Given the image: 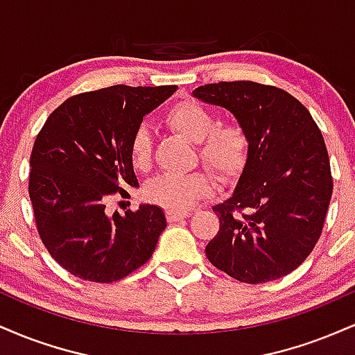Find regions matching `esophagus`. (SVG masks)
I'll return each instance as SVG.
<instances>
[{
	"instance_id": "34e87169",
	"label": "esophagus",
	"mask_w": 355,
	"mask_h": 355,
	"mask_svg": "<svg viewBox=\"0 0 355 355\" xmlns=\"http://www.w3.org/2000/svg\"><path fill=\"white\" fill-rule=\"evenodd\" d=\"M189 211H178V210H168L166 211V217H168V222H180V220L189 217Z\"/></svg>"
}]
</instances>
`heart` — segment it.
<instances>
[{"instance_id":"obj_1","label":"heart","mask_w":355,"mask_h":355,"mask_svg":"<svg viewBox=\"0 0 355 355\" xmlns=\"http://www.w3.org/2000/svg\"><path fill=\"white\" fill-rule=\"evenodd\" d=\"M165 121L198 146L200 158L223 175L239 172L248 150L243 128L237 123H217L215 115L197 101H180L166 112ZM130 162L138 172H146L152 165V137L145 126L133 133L130 141ZM214 190V182L207 172L164 173L146 185V200L168 210H187Z\"/></svg>"}]
</instances>
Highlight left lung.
Masks as SVG:
<instances>
[{"instance_id": "1", "label": "left lung", "mask_w": 355, "mask_h": 355, "mask_svg": "<svg viewBox=\"0 0 355 355\" xmlns=\"http://www.w3.org/2000/svg\"><path fill=\"white\" fill-rule=\"evenodd\" d=\"M191 95L229 110L248 140L237 185L214 207L220 229L207 259L245 284L291 274L315 247L332 197L319 126L291 93L254 81L210 83Z\"/></svg>"}]
</instances>
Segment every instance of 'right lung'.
<instances>
[{
    "label": "right lung",
    "instance_id": "add662e5",
    "mask_svg": "<svg viewBox=\"0 0 355 355\" xmlns=\"http://www.w3.org/2000/svg\"><path fill=\"white\" fill-rule=\"evenodd\" d=\"M177 92L170 87H115L81 93L44 121L30 158V200L53 259L70 274L110 284L141 267L166 227L162 207L107 214L138 178L130 141L144 116Z\"/></svg>",
    "mask_w": 355,
    "mask_h": 355
}]
</instances>
